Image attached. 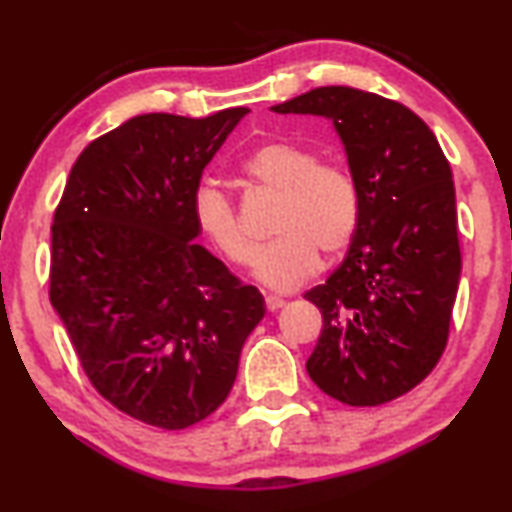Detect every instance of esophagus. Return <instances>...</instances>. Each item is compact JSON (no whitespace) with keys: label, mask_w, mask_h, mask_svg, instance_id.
I'll return each mask as SVG.
<instances>
[{"label":"esophagus","mask_w":512,"mask_h":512,"mask_svg":"<svg viewBox=\"0 0 512 512\" xmlns=\"http://www.w3.org/2000/svg\"><path fill=\"white\" fill-rule=\"evenodd\" d=\"M264 305H267L269 312H274V310H279V307L286 305V300L279 298V295H267V298H264Z\"/></svg>","instance_id":"1"}]
</instances>
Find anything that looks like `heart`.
<instances>
[{
    "label": "heart",
    "mask_w": 512,
    "mask_h": 512,
    "mask_svg": "<svg viewBox=\"0 0 512 512\" xmlns=\"http://www.w3.org/2000/svg\"><path fill=\"white\" fill-rule=\"evenodd\" d=\"M248 183L279 193L274 207V240L260 252L257 276L276 291L300 286L317 272L319 250L338 255L355 238L360 226L362 197L348 166L319 162L312 147L272 140L252 150L240 164ZM197 229L219 255L236 267L255 262V240L240 224L236 202L229 193L200 186L193 197Z\"/></svg>",
    "instance_id": "1"
}]
</instances>
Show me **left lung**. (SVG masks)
Segmentation results:
<instances>
[{"label":"left lung","mask_w":512,"mask_h":512,"mask_svg":"<svg viewBox=\"0 0 512 512\" xmlns=\"http://www.w3.org/2000/svg\"><path fill=\"white\" fill-rule=\"evenodd\" d=\"M334 121L362 197L346 260L305 298L322 312L307 374L326 396L374 408L441 360L460 281L451 164L412 109L329 85L272 107Z\"/></svg>","instance_id":"left-lung-1"}]
</instances>
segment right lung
<instances>
[{"label":"right lung","instance_id":"obj_1","mask_svg":"<svg viewBox=\"0 0 512 512\" xmlns=\"http://www.w3.org/2000/svg\"><path fill=\"white\" fill-rule=\"evenodd\" d=\"M248 112L128 119L80 152L54 209L49 303L95 391L150 427L212 415L264 317L262 293L195 243L202 171Z\"/></svg>","mask_w":512,"mask_h":512}]
</instances>
